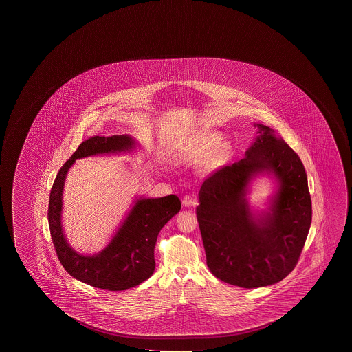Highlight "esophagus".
<instances>
[{"mask_svg": "<svg viewBox=\"0 0 352 352\" xmlns=\"http://www.w3.org/2000/svg\"><path fill=\"white\" fill-rule=\"evenodd\" d=\"M182 202H183L185 208H195L196 205H197V200H196V197L194 195H185Z\"/></svg>", "mask_w": 352, "mask_h": 352, "instance_id": "esophagus-1", "label": "esophagus"}]
</instances>
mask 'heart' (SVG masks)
I'll return each instance as SVG.
<instances>
[{
  "mask_svg": "<svg viewBox=\"0 0 352 352\" xmlns=\"http://www.w3.org/2000/svg\"><path fill=\"white\" fill-rule=\"evenodd\" d=\"M219 142H221L219 133H204L202 136L191 144L189 147V156L196 158V160L208 158V157L212 156L214 151L217 150ZM227 152H228V148L222 147L219 151V158H223L227 155Z\"/></svg>",
  "mask_w": 352,
  "mask_h": 352,
  "instance_id": "obj_1",
  "label": "heart"
}]
</instances>
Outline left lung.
Here are the masks:
<instances>
[{
    "instance_id": "obj_1",
    "label": "left lung",
    "mask_w": 352,
    "mask_h": 352,
    "mask_svg": "<svg viewBox=\"0 0 352 352\" xmlns=\"http://www.w3.org/2000/svg\"><path fill=\"white\" fill-rule=\"evenodd\" d=\"M245 157L208 177L199 192L196 216L208 269L223 283L244 288L278 283L294 270L311 222V200L303 163L270 127L258 125ZM274 173L280 188L272 212L255 219L245 189L255 173Z\"/></svg>"
}]
</instances>
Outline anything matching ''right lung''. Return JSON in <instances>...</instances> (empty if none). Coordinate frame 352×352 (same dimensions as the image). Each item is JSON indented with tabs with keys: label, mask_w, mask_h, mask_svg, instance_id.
<instances>
[{
	"label": "right lung",
	"mask_w": 352,
	"mask_h": 352,
	"mask_svg": "<svg viewBox=\"0 0 352 352\" xmlns=\"http://www.w3.org/2000/svg\"><path fill=\"white\" fill-rule=\"evenodd\" d=\"M133 146V140L126 135L94 136L83 141L60 168L50 191L47 219L58 260L71 276L93 287L122 291L147 280L156 266L155 245L158 233L182 208L177 195L139 199L111 242L100 253L86 256L69 247L61 226L63 189L69 167L78 158L131 150Z\"/></svg>",
	"instance_id": "right-lung-1"
}]
</instances>
